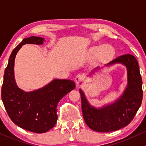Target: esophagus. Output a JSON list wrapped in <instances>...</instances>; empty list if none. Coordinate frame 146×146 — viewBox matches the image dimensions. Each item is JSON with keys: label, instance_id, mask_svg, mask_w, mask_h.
Listing matches in <instances>:
<instances>
[{"label": "esophagus", "instance_id": "1", "mask_svg": "<svg viewBox=\"0 0 146 146\" xmlns=\"http://www.w3.org/2000/svg\"><path fill=\"white\" fill-rule=\"evenodd\" d=\"M83 82V78H82V76L81 74H78L77 76L75 77V83H76V86H79V85L82 84Z\"/></svg>", "mask_w": 146, "mask_h": 146}]
</instances>
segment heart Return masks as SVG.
Returning <instances> with one entry per match:
<instances>
[{"label": "heart", "instance_id": "obj_1", "mask_svg": "<svg viewBox=\"0 0 146 146\" xmlns=\"http://www.w3.org/2000/svg\"><path fill=\"white\" fill-rule=\"evenodd\" d=\"M115 55V48L110 45L94 46L91 48L87 52V58L88 59H96V65L108 64L113 59Z\"/></svg>", "mask_w": 146, "mask_h": 146}]
</instances>
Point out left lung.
<instances>
[{
	"instance_id": "obj_1",
	"label": "left lung",
	"mask_w": 146,
	"mask_h": 146,
	"mask_svg": "<svg viewBox=\"0 0 146 146\" xmlns=\"http://www.w3.org/2000/svg\"><path fill=\"white\" fill-rule=\"evenodd\" d=\"M115 63H121L127 67L128 79L124 94L115 103L97 109L90 106L83 91L79 90L84 121L96 131H114L127 126L142 103V78L136 58L131 54H126L114 59L109 64Z\"/></svg>"
}]
</instances>
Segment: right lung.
Returning <instances> with one entry per match:
<instances>
[{
    "mask_svg": "<svg viewBox=\"0 0 146 146\" xmlns=\"http://www.w3.org/2000/svg\"><path fill=\"white\" fill-rule=\"evenodd\" d=\"M28 43L41 45L43 38H25L13 50L4 73L1 98L9 117L16 125L34 133H46L56 124L58 103L76 85L71 80L54 79L43 88L31 92L18 88L14 78L15 59L21 47Z\"/></svg>",
    "mask_w": 146,
    "mask_h": 146,
    "instance_id": "obj_1",
    "label": "right lung"
}]
</instances>
